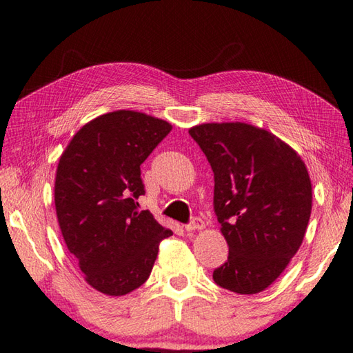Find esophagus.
<instances>
[{
  "label": "esophagus",
  "mask_w": 353,
  "mask_h": 353,
  "mask_svg": "<svg viewBox=\"0 0 353 353\" xmlns=\"http://www.w3.org/2000/svg\"><path fill=\"white\" fill-rule=\"evenodd\" d=\"M203 225H205V223H203L201 217H193L191 222L185 225V230H187V232H194V230H202Z\"/></svg>",
  "instance_id": "obj_1"
}]
</instances>
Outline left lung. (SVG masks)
Segmentation results:
<instances>
[{"instance_id":"left-lung-1","label":"left lung","mask_w":353,"mask_h":353,"mask_svg":"<svg viewBox=\"0 0 353 353\" xmlns=\"http://www.w3.org/2000/svg\"><path fill=\"white\" fill-rule=\"evenodd\" d=\"M214 172V213L228 259L217 285L254 294L276 281L303 243L312 183L298 152L272 132L241 121L193 126Z\"/></svg>"}]
</instances>
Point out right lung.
<instances>
[{"label":"right lung","instance_id":"1","mask_svg":"<svg viewBox=\"0 0 353 353\" xmlns=\"http://www.w3.org/2000/svg\"><path fill=\"white\" fill-rule=\"evenodd\" d=\"M168 121L114 111L86 123L66 146L55 176V210L86 283L110 296L150 278L159 243L172 234L148 210L140 165L171 131Z\"/></svg>","mask_w":353,"mask_h":353}]
</instances>
